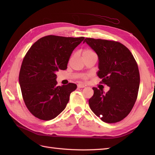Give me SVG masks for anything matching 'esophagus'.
Listing matches in <instances>:
<instances>
[{
  "label": "esophagus",
  "instance_id": "34e87169",
  "mask_svg": "<svg viewBox=\"0 0 155 155\" xmlns=\"http://www.w3.org/2000/svg\"><path fill=\"white\" fill-rule=\"evenodd\" d=\"M77 86H78V88H84V87H85V85L83 84H78Z\"/></svg>",
  "mask_w": 155,
  "mask_h": 155
}]
</instances>
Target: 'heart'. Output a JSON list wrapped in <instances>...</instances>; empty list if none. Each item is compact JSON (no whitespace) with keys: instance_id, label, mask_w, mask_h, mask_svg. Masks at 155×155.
I'll list each match as a JSON object with an SVG mask.
<instances>
[{"instance_id":"b5f03b06","label":"heart","mask_w":155,"mask_h":155,"mask_svg":"<svg viewBox=\"0 0 155 155\" xmlns=\"http://www.w3.org/2000/svg\"><path fill=\"white\" fill-rule=\"evenodd\" d=\"M91 52H93L90 51V50H84V51H83V54H84V53H91ZM84 78H86L87 77H84Z\"/></svg>"}]
</instances>
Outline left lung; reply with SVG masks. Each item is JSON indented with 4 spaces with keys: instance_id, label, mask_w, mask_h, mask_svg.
<instances>
[{
    "instance_id": "obj_1",
    "label": "left lung",
    "mask_w": 155,
    "mask_h": 155,
    "mask_svg": "<svg viewBox=\"0 0 155 155\" xmlns=\"http://www.w3.org/2000/svg\"><path fill=\"white\" fill-rule=\"evenodd\" d=\"M84 42L97 53V74L110 88L106 93L93 88L94 94L88 100L91 109L105 123L120 121L132 110L139 92L140 74L135 59L120 42L91 38H85Z\"/></svg>"
}]
</instances>
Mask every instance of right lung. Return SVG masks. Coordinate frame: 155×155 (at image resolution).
Here are the masks:
<instances>
[{"instance_id":"right-lung-1","label":"right lung","mask_w":155,"mask_h":155,"mask_svg":"<svg viewBox=\"0 0 155 155\" xmlns=\"http://www.w3.org/2000/svg\"><path fill=\"white\" fill-rule=\"evenodd\" d=\"M84 37L48 35L35 42L23 59L19 73L22 97L28 110L39 119H53L64 110L74 83L57 86V72L66 70L74 49Z\"/></svg>"}]
</instances>
